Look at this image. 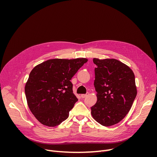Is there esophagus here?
<instances>
[{
    "label": "esophagus",
    "instance_id": "obj_1",
    "mask_svg": "<svg viewBox=\"0 0 157 157\" xmlns=\"http://www.w3.org/2000/svg\"><path fill=\"white\" fill-rule=\"evenodd\" d=\"M88 93H86V94H81V97L82 98H85L86 96H88Z\"/></svg>",
    "mask_w": 157,
    "mask_h": 157
}]
</instances>
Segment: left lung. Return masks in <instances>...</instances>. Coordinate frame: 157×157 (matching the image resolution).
Listing matches in <instances>:
<instances>
[{
    "instance_id": "1",
    "label": "left lung",
    "mask_w": 157,
    "mask_h": 157,
    "mask_svg": "<svg viewBox=\"0 0 157 157\" xmlns=\"http://www.w3.org/2000/svg\"><path fill=\"white\" fill-rule=\"evenodd\" d=\"M94 86L97 101L91 108L94 119L101 125L117 124L129 112L137 95L134 74L128 65L114 59L94 58Z\"/></svg>"
}]
</instances>
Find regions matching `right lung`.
<instances>
[{"label":"right lung","instance_id":"add662e5","mask_svg":"<svg viewBox=\"0 0 157 157\" xmlns=\"http://www.w3.org/2000/svg\"><path fill=\"white\" fill-rule=\"evenodd\" d=\"M87 59H55L38 64L32 70L25 86L29 108L44 125L55 127L69 117L78 101L71 79Z\"/></svg>","mask_w":157,"mask_h":157}]
</instances>
